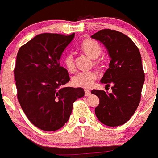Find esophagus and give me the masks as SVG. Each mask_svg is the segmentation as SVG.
<instances>
[{
    "instance_id": "34e87169",
    "label": "esophagus",
    "mask_w": 158,
    "mask_h": 158,
    "mask_svg": "<svg viewBox=\"0 0 158 158\" xmlns=\"http://www.w3.org/2000/svg\"><path fill=\"white\" fill-rule=\"evenodd\" d=\"M90 94H91V93H90V90H89V89H85V96L88 97V96H89Z\"/></svg>"
}]
</instances>
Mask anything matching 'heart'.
Here are the masks:
<instances>
[{
	"mask_svg": "<svg viewBox=\"0 0 158 158\" xmlns=\"http://www.w3.org/2000/svg\"><path fill=\"white\" fill-rule=\"evenodd\" d=\"M80 49L86 53L88 56L93 59L99 57L101 52V48L100 44L95 40L91 39H85L82 41L79 46ZM66 69L70 72H73L76 69L74 56L72 53L65 54L63 59ZM97 77V72L94 71H82L78 72L72 78V82L75 86L79 87H90L94 85Z\"/></svg>",
	"mask_w": 158,
	"mask_h": 158,
	"instance_id": "heart-1",
	"label": "heart"
}]
</instances>
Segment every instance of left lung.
<instances>
[{"label": "left lung", "instance_id": "left-lung-1", "mask_svg": "<svg viewBox=\"0 0 158 158\" xmlns=\"http://www.w3.org/2000/svg\"><path fill=\"white\" fill-rule=\"evenodd\" d=\"M91 37L104 44L110 58L101 82L112 85L111 93L91 91L100 100L96 116L106 126H119L131 118L140 102L145 77L140 53L133 41L118 31L102 29Z\"/></svg>", "mask_w": 158, "mask_h": 158}]
</instances>
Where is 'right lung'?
I'll use <instances>...</instances> for the list:
<instances>
[{
  "instance_id": "obj_1",
  "label": "right lung",
  "mask_w": 158,
  "mask_h": 158,
  "mask_svg": "<svg viewBox=\"0 0 158 158\" xmlns=\"http://www.w3.org/2000/svg\"><path fill=\"white\" fill-rule=\"evenodd\" d=\"M74 36L42 33L18 52L14 71L18 100L28 119L42 130L63 127L73 103L85 94L81 87H64L70 78L59 61Z\"/></svg>"
}]
</instances>
